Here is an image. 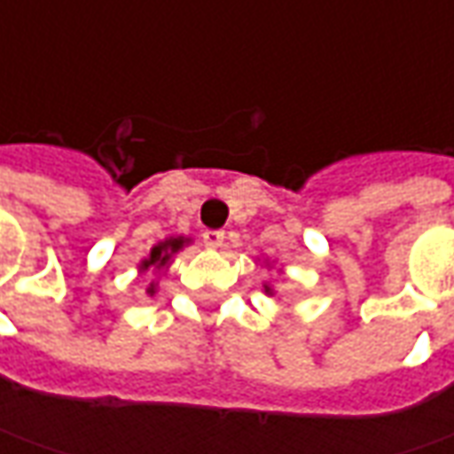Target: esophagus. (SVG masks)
<instances>
[{
	"label": "esophagus",
	"mask_w": 454,
	"mask_h": 454,
	"mask_svg": "<svg viewBox=\"0 0 454 454\" xmlns=\"http://www.w3.org/2000/svg\"><path fill=\"white\" fill-rule=\"evenodd\" d=\"M201 239H204V245H207V247H222V242H224V232H222V230H207V232L201 235Z\"/></svg>",
	"instance_id": "obj_1"
}]
</instances>
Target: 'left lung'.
<instances>
[{
    "instance_id": "left-lung-1",
    "label": "left lung",
    "mask_w": 454,
    "mask_h": 454,
    "mask_svg": "<svg viewBox=\"0 0 454 454\" xmlns=\"http://www.w3.org/2000/svg\"><path fill=\"white\" fill-rule=\"evenodd\" d=\"M265 293H268V295H272V288H270V286H265Z\"/></svg>"
}]
</instances>
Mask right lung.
Here are the masks:
<instances>
[{
	"mask_svg": "<svg viewBox=\"0 0 454 454\" xmlns=\"http://www.w3.org/2000/svg\"><path fill=\"white\" fill-rule=\"evenodd\" d=\"M186 242H189L186 237H168V239H164V242L153 245V247H151L149 257L141 262V270H151V268H153V270H161V268H166V265L171 262V257L179 253ZM146 293H149V295H153V293H156V286L151 283L149 288H146Z\"/></svg>",
	"mask_w": 454,
	"mask_h": 454,
	"instance_id": "add662e5",
	"label": "right lung"
}]
</instances>
